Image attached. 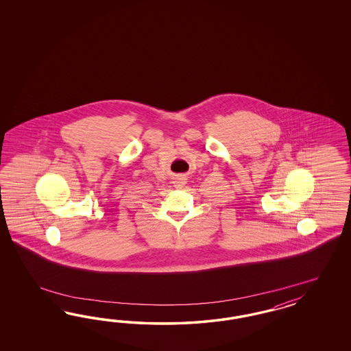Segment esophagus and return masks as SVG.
Returning <instances> with one entry per match:
<instances>
[{
    "label": "esophagus",
    "mask_w": 351,
    "mask_h": 351,
    "mask_svg": "<svg viewBox=\"0 0 351 351\" xmlns=\"http://www.w3.org/2000/svg\"><path fill=\"white\" fill-rule=\"evenodd\" d=\"M185 184H186V178H185V176H176V178H175L173 185H175L176 188H182Z\"/></svg>",
    "instance_id": "34e87169"
}]
</instances>
